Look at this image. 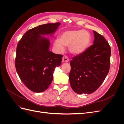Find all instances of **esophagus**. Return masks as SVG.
I'll return each instance as SVG.
<instances>
[{
	"label": "esophagus",
	"instance_id": "1",
	"mask_svg": "<svg viewBox=\"0 0 124 124\" xmlns=\"http://www.w3.org/2000/svg\"><path fill=\"white\" fill-rule=\"evenodd\" d=\"M69 61V59L68 58V57H67L66 56H63L62 57V62H67Z\"/></svg>",
	"mask_w": 124,
	"mask_h": 124
}]
</instances>
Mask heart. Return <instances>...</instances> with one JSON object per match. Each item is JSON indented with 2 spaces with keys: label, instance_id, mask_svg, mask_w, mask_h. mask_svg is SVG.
<instances>
[{
  "label": "heart",
  "instance_id": "b5f03b06",
  "mask_svg": "<svg viewBox=\"0 0 124 124\" xmlns=\"http://www.w3.org/2000/svg\"><path fill=\"white\" fill-rule=\"evenodd\" d=\"M91 41L90 33L85 30H71L62 32L60 35L59 40L54 41V46L59 52L65 50L63 46H68L71 53L79 55L87 49Z\"/></svg>",
  "mask_w": 124,
  "mask_h": 124
}]
</instances>
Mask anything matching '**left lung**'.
<instances>
[{
    "instance_id": "left-lung-1",
    "label": "left lung",
    "mask_w": 124,
    "mask_h": 124,
    "mask_svg": "<svg viewBox=\"0 0 124 124\" xmlns=\"http://www.w3.org/2000/svg\"><path fill=\"white\" fill-rule=\"evenodd\" d=\"M93 44L72 58L69 74L71 87L78 94L95 92L104 81L110 67L111 47L104 37L95 31Z\"/></svg>"
}]
</instances>
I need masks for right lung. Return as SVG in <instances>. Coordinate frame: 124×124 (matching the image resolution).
<instances>
[{
    "label": "right lung",
    "instance_id": "1",
    "mask_svg": "<svg viewBox=\"0 0 124 124\" xmlns=\"http://www.w3.org/2000/svg\"><path fill=\"white\" fill-rule=\"evenodd\" d=\"M61 23H48L28 30L18 41L15 59L17 73L31 91L41 93L51 84L56 67L62 55L49 51L50 41L41 35H51Z\"/></svg>",
    "mask_w": 124,
    "mask_h": 124
}]
</instances>
